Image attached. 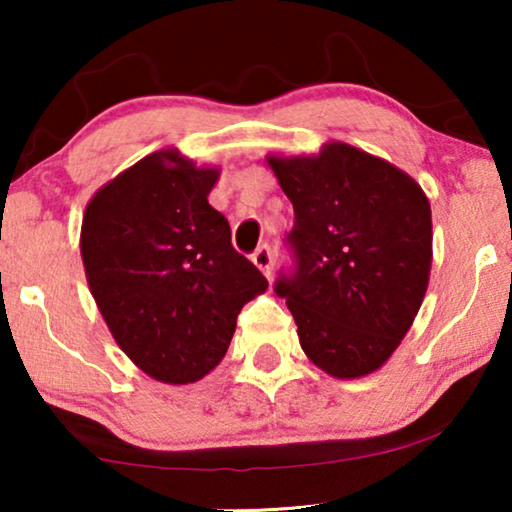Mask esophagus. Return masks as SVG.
Wrapping results in <instances>:
<instances>
[{
  "instance_id": "obj_1",
  "label": "esophagus",
  "mask_w": 512,
  "mask_h": 512,
  "mask_svg": "<svg viewBox=\"0 0 512 512\" xmlns=\"http://www.w3.org/2000/svg\"><path fill=\"white\" fill-rule=\"evenodd\" d=\"M251 261H254L256 268L261 270L265 277L272 275V251H270L268 244H261V247H258L254 254H251Z\"/></svg>"
}]
</instances>
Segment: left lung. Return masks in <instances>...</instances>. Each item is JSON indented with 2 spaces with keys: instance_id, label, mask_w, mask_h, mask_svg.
<instances>
[{
  "instance_id": "8db88e82",
  "label": "left lung",
  "mask_w": 512,
  "mask_h": 512,
  "mask_svg": "<svg viewBox=\"0 0 512 512\" xmlns=\"http://www.w3.org/2000/svg\"><path fill=\"white\" fill-rule=\"evenodd\" d=\"M293 205V268L279 272L300 347L340 380L394 354L422 305L431 272V205L387 160L331 142L319 156H268Z\"/></svg>"
}]
</instances>
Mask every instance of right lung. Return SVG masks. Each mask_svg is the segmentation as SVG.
<instances>
[{"instance_id": "1", "label": "right lung", "mask_w": 512, "mask_h": 512, "mask_svg": "<svg viewBox=\"0 0 512 512\" xmlns=\"http://www.w3.org/2000/svg\"><path fill=\"white\" fill-rule=\"evenodd\" d=\"M216 179V167L156 151L102 186L83 214L90 293L118 347L165 384L198 382L219 366L237 314L268 289L207 202Z\"/></svg>"}]
</instances>
